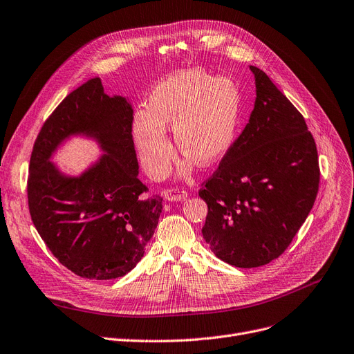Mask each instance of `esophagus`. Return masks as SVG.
<instances>
[{
    "instance_id": "1",
    "label": "esophagus",
    "mask_w": 354,
    "mask_h": 354,
    "mask_svg": "<svg viewBox=\"0 0 354 354\" xmlns=\"http://www.w3.org/2000/svg\"><path fill=\"white\" fill-rule=\"evenodd\" d=\"M165 199L167 201H182V199L187 198V191H183L182 188H169L163 192Z\"/></svg>"
}]
</instances>
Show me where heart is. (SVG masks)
<instances>
[{"mask_svg":"<svg viewBox=\"0 0 354 354\" xmlns=\"http://www.w3.org/2000/svg\"><path fill=\"white\" fill-rule=\"evenodd\" d=\"M240 92L225 76L214 78L201 69L180 71L160 81L147 101L146 111L133 120V140L146 172L163 176L174 149L166 131L174 127L178 150L198 166L223 156L237 122ZM188 165L182 166V172Z\"/></svg>","mask_w":354,"mask_h":354,"instance_id":"obj_1","label":"heart"}]
</instances>
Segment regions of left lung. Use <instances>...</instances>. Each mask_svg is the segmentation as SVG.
Returning a JSON list of instances; mask_svg holds the SVG:
<instances>
[{
  "label": "left lung",
  "mask_w": 354,
  "mask_h": 354,
  "mask_svg": "<svg viewBox=\"0 0 354 354\" xmlns=\"http://www.w3.org/2000/svg\"><path fill=\"white\" fill-rule=\"evenodd\" d=\"M249 122L199 189L208 205L203 236L218 259L259 268L278 259L315 203L318 153L302 114L269 76L250 66Z\"/></svg>",
  "instance_id": "1"
}]
</instances>
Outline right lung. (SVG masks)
Here are the masks:
<instances>
[{
	"label": "right lung",
	"mask_w": 354,
	"mask_h": 354,
	"mask_svg": "<svg viewBox=\"0 0 354 354\" xmlns=\"http://www.w3.org/2000/svg\"><path fill=\"white\" fill-rule=\"evenodd\" d=\"M133 109L104 94L92 78L60 102L37 136L30 158L27 198L32 221L52 254L75 274L106 281L129 273L158 227L163 198L139 179ZM94 136L104 155L80 177L50 162L71 135Z\"/></svg>",
	"instance_id": "add662e5"
}]
</instances>
